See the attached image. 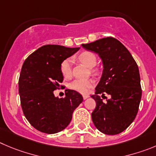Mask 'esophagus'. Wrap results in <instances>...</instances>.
<instances>
[{
    "instance_id": "1",
    "label": "esophagus",
    "mask_w": 156,
    "mask_h": 156,
    "mask_svg": "<svg viewBox=\"0 0 156 156\" xmlns=\"http://www.w3.org/2000/svg\"><path fill=\"white\" fill-rule=\"evenodd\" d=\"M88 98H89V95H88V94H84V95H83V98L85 100L87 99Z\"/></svg>"
}]
</instances>
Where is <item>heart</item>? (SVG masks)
<instances>
[{
  "label": "heart",
  "instance_id": "heart-1",
  "mask_svg": "<svg viewBox=\"0 0 156 156\" xmlns=\"http://www.w3.org/2000/svg\"><path fill=\"white\" fill-rule=\"evenodd\" d=\"M78 59L86 65L88 68H93L95 66L97 63V57L93 52L85 51L81 53H80L78 56ZM71 58H65L61 62L60 64V71L62 76L65 78H69L72 74V65H71ZM91 73L95 74L96 71L94 69L91 70ZM94 82L92 79H86L81 80L77 79L75 81H71L68 85V88L71 90H74L75 91L81 93V94H87L89 91L90 88H92Z\"/></svg>",
  "mask_w": 156,
  "mask_h": 156
}]
</instances>
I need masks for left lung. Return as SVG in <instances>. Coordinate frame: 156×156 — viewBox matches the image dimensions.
<instances>
[{"instance_id":"obj_1","label":"left lung","mask_w":156,"mask_h":156,"mask_svg":"<svg viewBox=\"0 0 156 156\" xmlns=\"http://www.w3.org/2000/svg\"><path fill=\"white\" fill-rule=\"evenodd\" d=\"M82 46L98 53L104 66L95 93L91 96L96 102L92 122L102 133L117 135L132 124L139 111L142 98L139 67L128 49L115 37H105ZM105 94L110 98L103 103L99 95L105 97Z\"/></svg>"}]
</instances>
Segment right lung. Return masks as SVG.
Here are the masks:
<instances>
[{"instance_id":"1","label":"right lung","mask_w":156,"mask_h":156,"mask_svg":"<svg viewBox=\"0 0 156 156\" xmlns=\"http://www.w3.org/2000/svg\"><path fill=\"white\" fill-rule=\"evenodd\" d=\"M78 50L79 48L44 45L23 64L18 81L21 108L29 123L40 132L55 134L65 129L75 109L82 102L81 94L74 90H65V98L54 94L64 79L61 62Z\"/></svg>"}]
</instances>
